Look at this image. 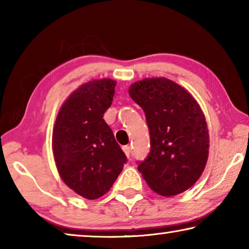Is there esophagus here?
<instances>
[{
	"label": "esophagus",
	"mask_w": 249,
	"mask_h": 249,
	"mask_svg": "<svg viewBox=\"0 0 249 249\" xmlns=\"http://www.w3.org/2000/svg\"><path fill=\"white\" fill-rule=\"evenodd\" d=\"M130 150H132V148H130V146H124V147H123V151L125 153L126 157H129Z\"/></svg>",
	"instance_id": "1"
}]
</instances>
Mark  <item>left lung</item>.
<instances>
[{"instance_id": "left-lung-1", "label": "left lung", "mask_w": 249, "mask_h": 249, "mask_svg": "<svg viewBox=\"0 0 249 249\" xmlns=\"http://www.w3.org/2000/svg\"><path fill=\"white\" fill-rule=\"evenodd\" d=\"M128 93L144 109L150 134V153L138 171L154 192L180 195L196 182L208 161L204 113L188 90L163 77L134 82Z\"/></svg>"}]
</instances>
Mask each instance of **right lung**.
Returning <instances> with one entry per match:
<instances>
[{
    "label": "right lung",
    "instance_id": "1",
    "mask_svg": "<svg viewBox=\"0 0 249 249\" xmlns=\"http://www.w3.org/2000/svg\"><path fill=\"white\" fill-rule=\"evenodd\" d=\"M115 86V80L105 78L81 84L61 105L53 125V153L59 176L88 200L104 196L126 162L103 119Z\"/></svg>",
    "mask_w": 249,
    "mask_h": 249
}]
</instances>
